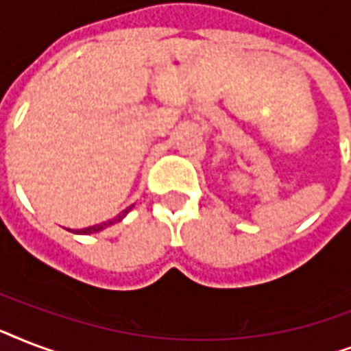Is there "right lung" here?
Returning <instances> with one entry per match:
<instances>
[{"label":"right lung","instance_id":"1","mask_svg":"<svg viewBox=\"0 0 351 351\" xmlns=\"http://www.w3.org/2000/svg\"><path fill=\"white\" fill-rule=\"evenodd\" d=\"M131 209H132V206H129V208H127V209H123V211H121V213L118 215V217H114V219H112V220H107V222H101V224L90 226V228H85V230H76V231H74V233H82V234H87V233H96V231H101V230H106L107 226L114 224V222H120V220L123 219V217H125V215L129 213V211H131Z\"/></svg>","mask_w":351,"mask_h":351}]
</instances>
